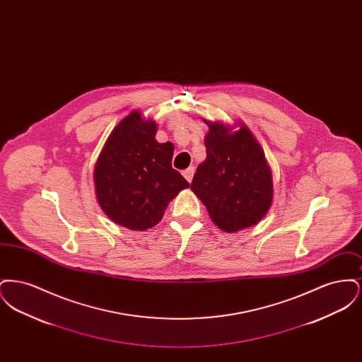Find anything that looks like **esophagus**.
<instances>
[{
  "label": "esophagus",
  "instance_id": "1",
  "mask_svg": "<svg viewBox=\"0 0 362 362\" xmlns=\"http://www.w3.org/2000/svg\"><path fill=\"white\" fill-rule=\"evenodd\" d=\"M194 173H195L194 167H189V168L183 171V176L186 177V180H187V182H191V180H192V176H194Z\"/></svg>",
  "mask_w": 362,
  "mask_h": 362
}]
</instances>
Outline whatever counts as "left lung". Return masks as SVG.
Here are the masks:
<instances>
[{
	"label": "left lung",
	"mask_w": 362,
	"mask_h": 362,
	"mask_svg": "<svg viewBox=\"0 0 362 362\" xmlns=\"http://www.w3.org/2000/svg\"><path fill=\"white\" fill-rule=\"evenodd\" d=\"M206 160L191 189L206 206L211 221L225 232L258 224L273 202V175L258 141L239 123V130L209 122Z\"/></svg>",
	"instance_id": "obj_1"
}]
</instances>
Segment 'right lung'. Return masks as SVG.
I'll list each match as a JSON object with an SVG mask.
<instances>
[{
    "instance_id": "1",
    "label": "right lung",
    "mask_w": 362,
    "mask_h": 362,
    "mask_svg": "<svg viewBox=\"0 0 362 362\" xmlns=\"http://www.w3.org/2000/svg\"><path fill=\"white\" fill-rule=\"evenodd\" d=\"M157 124L130 112L111 132L95 165L96 198L110 220L132 230L158 224L189 183L173 168V144L156 141Z\"/></svg>"
}]
</instances>
